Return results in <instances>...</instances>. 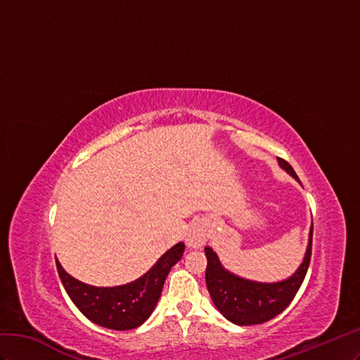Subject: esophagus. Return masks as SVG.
I'll use <instances>...</instances> for the list:
<instances>
[{"label": "esophagus", "instance_id": "34e87169", "mask_svg": "<svg viewBox=\"0 0 360 360\" xmlns=\"http://www.w3.org/2000/svg\"><path fill=\"white\" fill-rule=\"evenodd\" d=\"M208 240V233H207V228L202 223H194L191 224V228L187 232L186 237V243L188 248L193 249H199L202 245L207 243Z\"/></svg>", "mask_w": 360, "mask_h": 360}]
</instances>
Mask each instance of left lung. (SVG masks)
<instances>
[{"mask_svg": "<svg viewBox=\"0 0 360 360\" xmlns=\"http://www.w3.org/2000/svg\"><path fill=\"white\" fill-rule=\"evenodd\" d=\"M277 160H279L281 167L290 172L299 181V176H297V173L288 161L283 158ZM312 235L314 224L311 228L309 245H307L303 264L290 279L277 283H258L233 276L223 269L217 255L212 252V249L205 248V255H207L208 259L205 281H207L211 299L214 304L217 306V309L229 321L238 326L261 324L285 311L292 302L297 291L300 290L307 269H309Z\"/></svg>", "mask_w": 360, "mask_h": 360, "instance_id": "8db88e82", "label": "left lung"}]
</instances>
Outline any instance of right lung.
<instances>
[{
    "label": "right lung",
    "instance_id": "obj_1",
    "mask_svg": "<svg viewBox=\"0 0 360 360\" xmlns=\"http://www.w3.org/2000/svg\"><path fill=\"white\" fill-rule=\"evenodd\" d=\"M184 250L186 244L178 243L164 253L145 276L115 288L86 285L69 276L57 259L56 265L61 283L81 314L98 326L112 330H129L148 320L160 299L164 281L172 266L182 258Z\"/></svg>",
    "mask_w": 360,
    "mask_h": 360
}]
</instances>
